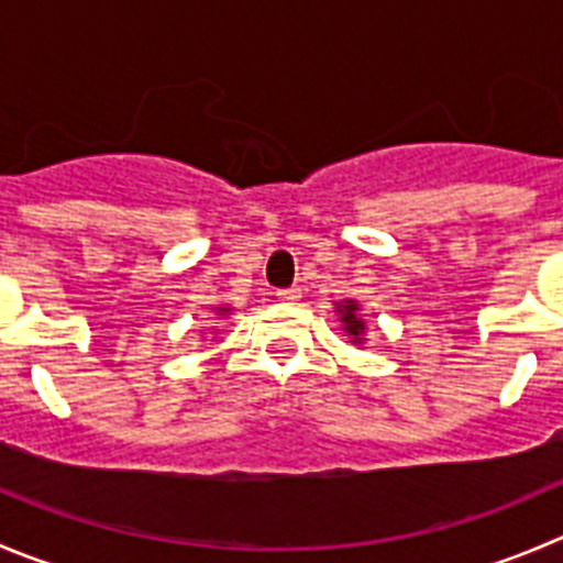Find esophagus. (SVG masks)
Wrapping results in <instances>:
<instances>
[{"instance_id":"obj_1","label":"esophagus","mask_w":563,"mask_h":563,"mask_svg":"<svg viewBox=\"0 0 563 563\" xmlns=\"http://www.w3.org/2000/svg\"><path fill=\"white\" fill-rule=\"evenodd\" d=\"M276 296H278V301H285V303H296L298 298H301V287H287V290H278Z\"/></svg>"}]
</instances>
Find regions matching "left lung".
Returning <instances> with one entry per match:
<instances>
[{
  "label": "left lung",
  "instance_id": "obj_1",
  "mask_svg": "<svg viewBox=\"0 0 563 563\" xmlns=\"http://www.w3.org/2000/svg\"><path fill=\"white\" fill-rule=\"evenodd\" d=\"M336 314H340L342 331L347 334V340L362 345V340H365V320H362V314H358V303L356 301L336 303Z\"/></svg>",
  "mask_w": 563,
  "mask_h": 563
}]
</instances>
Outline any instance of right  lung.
Returning a JSON list of instances; mask_svg holds the SVG:
<instances>
[{"label":"right lung","instance_id":"add662e5","mask_svg":"<svg viewBox=\"0 0 563 563\" xmlns=\"http://www.w3.org/2000/svg\"><path fill=\"white\" fill-rule=\"evenodd\" d=\"M216 312H218V314H227L229 307H216Z\"/></svg>","mask_w":563,"mask_h":563}]
</instances>
